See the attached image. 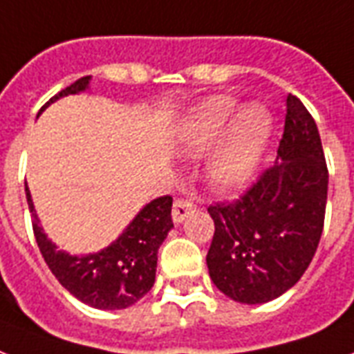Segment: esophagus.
<instances>
[{"label": "esophagus", "instance_id": "obj_1", "mask_svg": "<svg viewBox=\"0 0 354 354\" xmlns=\"http://www.w3.org/2000/svg\"><path fill=\"white\" fill-rule=\"evenodd\" d=\"M195 209L196 206L193 201H187V198H178V201H174V204H172V221L178 225V223H182L189 213H193Z\"/></svg>", "mask_w": 354, "mask_h": 354}]
</instances>
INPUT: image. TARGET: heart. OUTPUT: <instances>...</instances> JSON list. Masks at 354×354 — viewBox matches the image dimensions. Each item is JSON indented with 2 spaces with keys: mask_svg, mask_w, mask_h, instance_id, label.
Instances as JSON below:
<instances>
[{
  "mask_svg": "<svg viewBox=\"0 0 354 354\" xmlns=\"http://www.w3.org/2000/svg\"><path fill=\"white\" fill-rule=\"evenodd\" d=\"M236 113V100L215 96L198 105L180 131L183 148L189 153H202L219 141L234 120L209 163V180L223 191L241 187L249 180L273 128L271 113L263 105L250 104L237 117Z\"/></svg>",
  "mask_w": 354,
  "mask_h": 354,
  "instance_id": "obj_1",
  "label": "heart"
}]
</instances>
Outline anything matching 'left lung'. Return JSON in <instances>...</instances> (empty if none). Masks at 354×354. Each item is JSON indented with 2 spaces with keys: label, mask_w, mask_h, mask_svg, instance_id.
Segmentation results:
<instances>
[{
  "label": "left lung",
  "mask_w": 354,
  "mask_h": 354,
  "mask_svg": "<svg viewBox=\"0 0 354 354\" xmlns=\"http://www.w3.org/2000/svg\"><path fill=\"white\" fill-rule=\"evenodd\" d=\"M286 105L280 163L258 174L239 198L207 207L215 223L209 277L237 303H267L295 286L323 234L328 169L319 131L297 96Z\"/></svg>",
  "instance_id": "obj_1"
}]
</instances>
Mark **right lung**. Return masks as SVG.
<instances>
[{
	"label": "right lung",
	"mask_w": 354,
	"mask_h": 354,
	"mask_svg": "<svg viewBox=\"0 0 354 354\" xmlns=\"http://www.w3.org/2000/svg\"><path fill=\"white\" fill-rule=\"evenodd\" d=\"M88 81L91 75L80 77L70 87L50 98V102H46L42 109L61 96L85 91ZM26 196L40 254L55 279L75 299L93 308L120 310L137 303L150 291L156 280L159 245L174 226L171 217V195L159 196L147 204L117 241L107 249L88 256H70L59 250L39 225L27 183Z\"/></svg>",
	"instance_id": "right-lung-1"
}]
</instances>
